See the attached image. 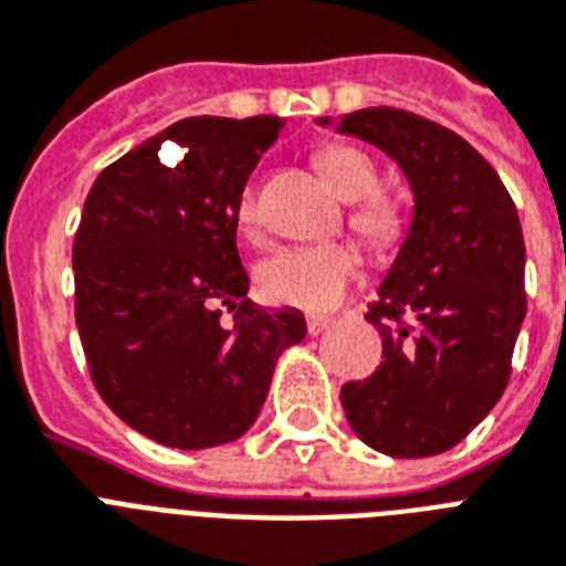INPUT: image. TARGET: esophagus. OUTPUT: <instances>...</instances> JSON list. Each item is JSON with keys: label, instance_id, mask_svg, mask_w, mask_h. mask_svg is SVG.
Here are the masks:
<instances>
[{"label": "esophagus", "instance_id": "1", "mask_svg": "<svg viewBox=\"0 0 566 566\" xmlns=\"http://www.w3.org/2000/svg\"><path fill=\"white\" fill-rule=\"evenodd\" d=\"M328 323H332V319L328 317H319V314H311L308 319H305V326H308V335H323V332H326L328 328Z\"/></svg>", "mask_w": 566, "mask_h": 566}]
</instances>
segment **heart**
Listing matches in <instances>:
<instances>
[{"instance_id": "1", "label": "heart", "mask_w": 566, "mask_h": 566, "mask_svg": "<svg viewBox=\"0 0 566 566\" xmlns=\"http://www.w3.org/2000/svg\"><path fill=\"white\" fill-rule=\"evenodd\" d=\"M317 167L344 199H355L349 229L373 249H396L408 234V208L394 190L381 185V167L367 149L355 144H328L317 153ZM258 193L249 185L238 199V226L258 231ZM364 258L353 243H311L284 247L266 255L255 270L258 291L273 305L300 311H328L361 279Z\"/></svg>"}]
</instances>
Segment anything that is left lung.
<instances>
[{
  "label": "left lung",
  "mask_w": 566,
  "mask_h": 566,
  "mask_svg": "<svg viewBox=\"0 0 566 566\" xmlns=\"http://www.w3.org/2000/svg\"><path fill=\"white\" fill-rule=\"evenodd\" d=\"M402 167L413 222L364 319L381 335L376 373L340 387L349 426L394 458L447 452L500 402L526 317V243L491 164L452 128L402 108L346 114Z\"/></svg>",
  "instance_id": "obj_1"
}]
</instances>
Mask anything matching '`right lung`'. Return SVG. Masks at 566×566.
Listing matches in <instances>:
<instances>
[{
    "instance_id": "1",
    "label": "right lung",
    "mask_w": 566,
    "mask_h": 566,
    "mask_svg": "<svg viewBox=\"0 0 566 566\" xmlns=\"http://www.w3.org/2000/svg\"><path fill=\"white\" fill-rule=\"evenodd\" d=\"M282 117H188L96 176L75 231V326L99 396L132 429L208 449L255 422L300 311L255 308L238 199ZM164 139L186 149L167 168ZM232 319L226 321L224 314Z\"/></svg>"
}]
</instances>
